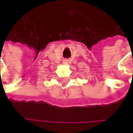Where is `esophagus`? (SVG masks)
Masks as SVG:
<instances>
[{
	"instance_id": "obj_1",
	"label": "esophagus",
	"mask_w": 133,
	"mask_h": 133,
	"mask_svg": "<svg viewBox=\"0 0 133 133\" xmlns=\"http://www.w3.org/2000/svg\"><path fill=\"white\" fill-rule=\"evenodd\" d=\"M64 62H65V63H68V60H65Z\"/></svg>"
}]
</instances>
